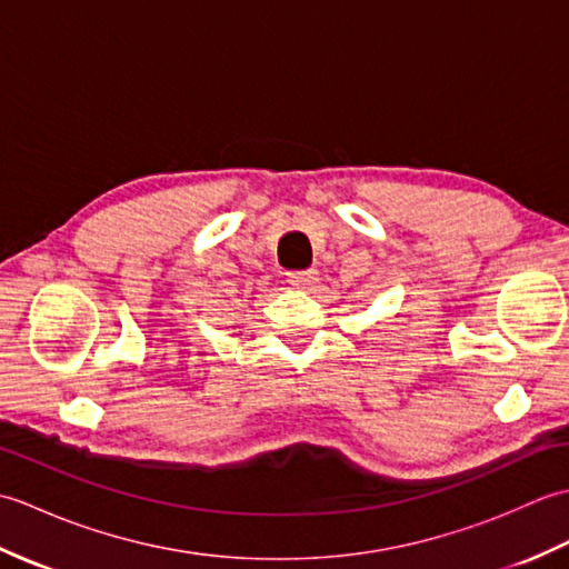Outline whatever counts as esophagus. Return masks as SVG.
Segmentation results:
<instances>
[{
	"instance_id": "34e87169",
	"label": "esophagus",
	"mask_w": 569,
	"mask_h": 569,
	"mask_svg": "<svg viewBox=\"0 0 569 569\" xmlns=\"http://www.w3.org/2000/svg\"><path fill=\"white\" fill-rule=\"evenodd\" d=\"M318 276H320V273H318V269L293 271V273H288V283L296 286V288H303V291H310V288L320 281Z\"/></svg>"
}]
</instances>
